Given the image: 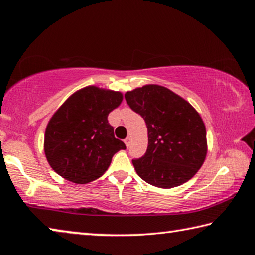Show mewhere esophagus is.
<instances>
[{
	"label": "esophagus",
	"instance_id": "obj_1",
	"mask_svg": "<svg viewBox=\"0 0 255 255\" xmlns=\"http://www.w3.org/2000/svg\"><path fill=\"white\" fill-rule=\"evenodd\" d=\"M130 141H131V138L129 136L126 138V139H125V144H126L127 147H129V145H130Z\"/></svg>",
	"mask_w": 255,
	"mask_h": 255
}]
</instances>
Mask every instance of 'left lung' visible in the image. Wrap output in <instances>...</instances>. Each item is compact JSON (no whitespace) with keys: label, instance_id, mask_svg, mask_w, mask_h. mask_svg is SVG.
Listing matches in <instances>:
<instances>
[{"label":"left lung","instance_id":"left-lung-1","mask_svg":"<svg viewBox=\"0 0 255 255\" xmlns=\"http://www.w3.org/2000/svg\"><path fill=\"white\" fill-rule=\"evenodd\" d=\"M130 109L144 118L148 146L132 159L137 174L158 188L187 182L207 154L206 127L199 114L178 94L161 85H145L125 94Z\"/></svg>","mask_w":255,"mask_h":255}]
</instances>
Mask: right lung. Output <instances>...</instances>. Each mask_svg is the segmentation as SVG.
<instances>
[{"label": "right lung", "mask_w": 255, "mask_h": 255, "mask_svg": "<svg viewBox=\"0 0 255 255\" xmlns=\"http://www.w3.org/2000/svg\"><path fill=\"white\" fill-rule=\"evenodd\" d=\"M122 101L120 92L88 86L63 103L45 133V154L56 173L79 184L105 173L112 156L126 149L108 123L109 112Z\"/></svg>", "instance_id": "1"}]
</instances>
